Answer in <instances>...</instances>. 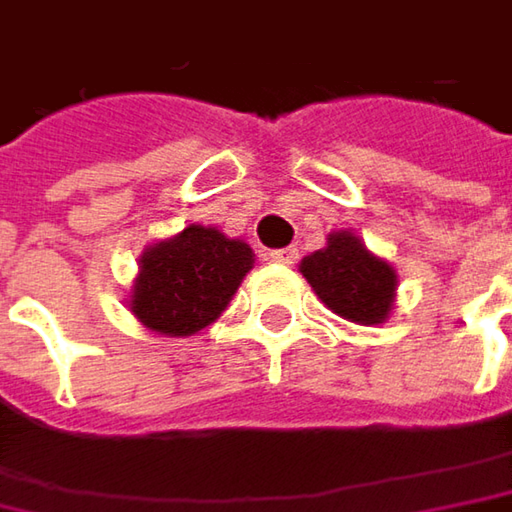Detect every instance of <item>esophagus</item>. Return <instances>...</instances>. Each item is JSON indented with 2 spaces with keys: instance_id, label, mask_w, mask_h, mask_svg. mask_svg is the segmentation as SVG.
I'll return each instance as SVG.
<instances>
[{
  "instance_id": "esophagus-1",
  "label": "esophagus",
  "mask_w": 512,
  "mask_h": 512,
  "mask_svg": "<svg viewBox=\"0 0 512 512\" xmlns=\"http://www.w3.org/2000/svg\"><path fill=\"white\" fill-rule=\"evenodd\" d=\"M272 260H275V263H284V266H292V263L298 260V249H295V246L275 249V252H272Z\"/></svg>"
}]
</instances>
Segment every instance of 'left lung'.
<instances>
[{
    "label": "left lung",
    "instance_id": "left-lung-1",
    "mask_svg": "<svg viewBox=\"0 0 512 512\" xmlns=\"http://www.w3.org/2000/svg\"><path fill=\"white\" fill-rule=\"evenodd\" d=\"M301 275L321 304L353 324H385L397 301V269L374 255L356 231H330L327 246L301 260Z\"/></svg>",
    "mask_w": 512,
    "mask_h": 512
}]
</instances>
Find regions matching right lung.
<instances>
[{
  "instance_id": "1",
  "label": "right lung",
  "mask_w": 512,
  "mask_h": 512,
  "mask_svg": "<svg viewBox=\"0 0 512 512\" xmlns=\"http://www.w3.org/2000/svg\"><path fill=\"white\" fill-rule=\"evenodd\" d=\"M252 266L255 252L246 240L191 223L141 252L127 295L130 313L150 333L194 336L223 316Z\"/></svg>"
}]
</instances>
